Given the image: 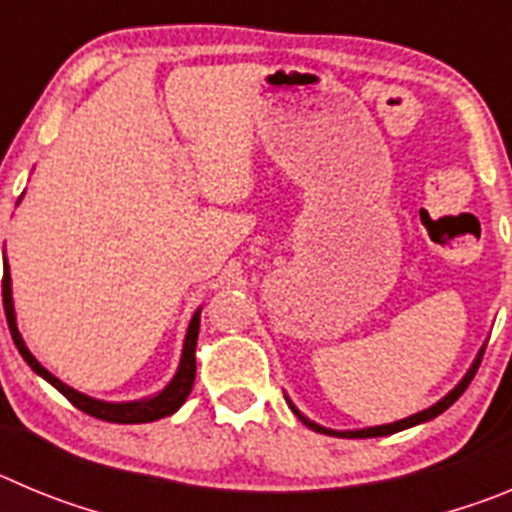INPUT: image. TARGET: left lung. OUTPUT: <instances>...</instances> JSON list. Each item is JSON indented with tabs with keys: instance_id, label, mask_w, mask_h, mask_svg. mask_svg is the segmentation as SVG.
<instances>
[{
	"instance_id": "8db88e82",
	"label": "left lung",
	"mask_w": 512,
	"mask_h": 512,
	"mask_svg": "<svg viewBox=\"0 0 512 512\" xmlns=\"http://www.w3.org/2000/svg\"><path fill=\"white\" fill-rule=\"evenodd\" d=\"M482 354H485V346L479 348L477 359L472 361V366H469V372L464 374V377H461V382L456 384V387L449 392V395H443L441 400L436 402V405L420 410V413L410 415V418L395 420V423H387V425H372V428H359V431H333V428H325V425H320V423H315V420L305 418V415H302L300 410L295 408V402L289 400L287 395H284V400H287V405H289V408H292V413H295L297 418H300L302 423H305L307 428H312V431H315V433H325V436H336V438H377V436H390V433L405 431V428H413V425L428 423V420L438 418V415H441L443 410H449L451 405H454V402L459 400L461 395H464V390H467V387H469V382H472V379H474V374H477L479 361H482Z\"/></svg>"
}]
</instances>
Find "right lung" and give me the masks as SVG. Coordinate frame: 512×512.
<instances>
[{
  "label": "right lung",
  "mask_w": 512,
  "mask_h": 512,
  "mask_svg": "<svg viewBox=\"0 0 512 512\" xmlns=\"http://www.w3.org/2000/svg\"><path fill=\"white\" fill-rule=\"evenodd\" d=\"M2 297H4V312H7V325L9 333H12V341H15L17 351L22 354V359L30 364L35 374L51 382L58 392H61L66 400L79 408L81 413L92 415V418L107 420V423H151V420L166 418V415H174L176 410L182 408L184 400L192 392L194 374H197V361H194V351H197V336H200V312L202 307L192 315L187 328V336H184V348H182V359H179V369H176L174 379L166 384L164 390L156 392L151 397H143V400H130V402H107L97 400V397H89L84 392L74 390L66 382H61L58 377H53L33 354L30 348L22 341L20 330H17V318H15V302H12V277H9V264L4 259V279H2Z\"/></svg>",
  "instance_id": "1"
}]
</instances>
